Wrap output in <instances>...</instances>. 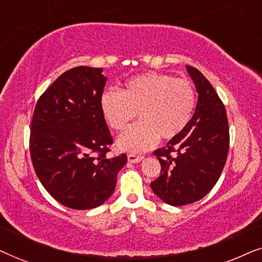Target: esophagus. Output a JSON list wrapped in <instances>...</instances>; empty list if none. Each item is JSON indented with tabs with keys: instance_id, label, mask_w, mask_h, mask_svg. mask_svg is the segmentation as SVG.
I'll list each match as a JSON object with an SVG mask.
<instances>
[{
	"instance_id": "esophagus-1",
	"label": "esophagus",
	"mask_w": 262,
	"mask_h": 262,
	"mask_svg": "<svg viewBox=\"0 0 262 262\" xmlns=\"http://www.w3.org/2000/svg\"><path fill=\"white\" fill-rule=\"evenodd\" d=\"M127 160H128V162H131V163H138L143 160V156L142 155H136V154H128Z\"/></svg>"
}]
</instances>
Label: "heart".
<instances>
[{"label":"heart","mask_w":262,"mask_h":262,"mask_svg":"<svg viewBox=\"0 0 262 262\" xmlns=\"http://www.w3.org/2000/svg\"><path fill=\"white\" fill-rule=\"evenodd\" d=\"M111 128L121 131L139 120L118 138V146L128 152H143L162 139H173L187 126L195 106V91L186 78L146 73L132 77L121 92L106 91L100 99Z\"/></svg>","instance_id":"b5f03b06"}]
</instances>
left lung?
Masks as SVG:
<instances>
[{
  "mask_svg": "<svg viewBox=\"0 0 262 262\" xmlns=\"http://www.w3.org/2000/svg\"><path fill=\"white\" fill-rule=\"evenodd\" d=\"M187 70L199 94L195 112L180 135L154 151L161 174L150 184L159 198L173 206L198 202L212 189L230 143L224 103L198 69L187 66Z\"/></svg>",
  "mask_w": 262,
  "mask_h": 262,
  "instance_id": "obj_1",
  "label": "left lung"
}]
</instances>
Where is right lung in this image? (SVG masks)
I'll return each instance as SVG.
<instances>
[{
    "label": "right lung",
    "instance_id": "right-lung-1",
    "mask_svg": "<svg viewBox=\"0 0 262 262\" xmlns=\"http://www.w3.org/2000/svg\"><path fill=\"white\" fill-rule=\"evenodd\" d=\"M101 73L89 67L66 71L40 95L32 118L35 174L57 202L74 210L105 203L127 161L125 154L108 156L113 137L100 106L106 84Z\"/></svg>",
    "mask_w": 262,
    "mask_h": 262
}]
</instances>
